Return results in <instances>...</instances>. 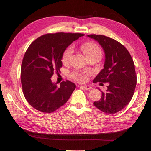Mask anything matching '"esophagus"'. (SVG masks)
Masks as SVG:
<instances>
[{"instance_id":"1","label":"esophagus","mask_w":151,"mask_h":151,"mask_svg":"<svg viewBox=\"0 0 151 151\" xmlns=\"http://www.w3.org/2000/svg\"><path fill=\"white\" fill-rule=\"evenodd\" d=\"M80 87L82 88H83V89H86V90H90V89H91V86H88V85L81 86H80Z\"/></svg>"}]
</instances>
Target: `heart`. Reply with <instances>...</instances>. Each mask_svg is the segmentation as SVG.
I'll return each instance as SVG.
<instances>
[{
    "label": "heart",
    "mask_w": 151,
    "mask_h": 151,
    "mask_svg": "<svg viewBox=\"0 0 151 151\" xmlns=\"http://www.w3.org/2000/svg\"><path fill=\"white\" fill-rule=\"evenodd\" d=\"M83 52L88 58L93 55H102V50L97 43L94 42H88L83 45L82 46ZM73 52V46L70 45L64 51L62 57V62L65 63L69 62ZM91 74V71L89 70L84 71H75L70 74V76L75 81L79 82H84L87 81V76Z\"/></svg>",
    "instance_id": "1"
}]
</instances>
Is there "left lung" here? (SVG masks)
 <instances>
[{
  "label": "left lung",
  "instance_id": "obj_1",
  "mask_svg": "<svg viewBox=\"0 0 151 151\" xmlns=\"http://www.w3.org/2000/svg\"><path fill=\"white\" fill-rule=\"evenodd\" d=\"M87 36L98 41L105 53L104 69L93 82H109L107 90L101 91L100 101L93 104L106 114H115L129 103L135 91L137 76L132 58L124 45L112 38L96 34Z\"/></svg>",
  "mask_w": 151,
  "mask_h": 151
}]
</instances>
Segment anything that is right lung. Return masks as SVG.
Segmentation results:
<instances>
[{
  "label": "right lung",
  "mask_w": 151,
  "mask_h": 151,
  "mask_svg": "<svg viewBox=\"0 0 151 151\" xmlns=\"http://www.w3.org/2000/svg\"><path fill=\"white\" fill-rule=\"evenodd\" d=\"M83 36L81 33L47 34L28 47L21 64V85L25 99L37 110L47 114L55 111L75 89L76 85L69 81L61 82L58 88L50 78L62 67L66 48Z\"/></svg>",
  "instance_id": "right-lung-1"
}]
</instances>
